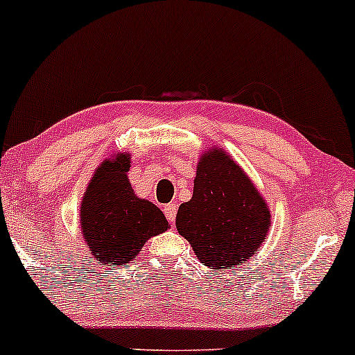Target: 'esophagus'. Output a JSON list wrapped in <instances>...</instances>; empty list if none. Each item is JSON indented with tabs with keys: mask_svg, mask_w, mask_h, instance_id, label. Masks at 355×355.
<instances>
[{
	"mask_svg": "<svg viewBox=\"0 0 355 355\" xmlns=\"http://www.w3.org/2000/svg\"><path fill=\"white\" fill-rule=\"evenodd\" d=\"M164 211H165L166 220L173 223L175 222V217H177V205H175V203H168V205H165Z\"/></svg>",
	"mask_w": 355,
	"mask_h": 355,
	"instance_id": "34e87169",
	"label": "esophagus"
}]
</instances>
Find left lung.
Here are the masks:
<instances>
[{
	"mask_svg": "<svg viewBox=\"0 0 355 355\" xmlns=\"http://www.w3.org/2000/svg\"><path fill=\"white\" fill-rule=\"evenodd\" d=\"M266 198L232 158L214 145L197 164L193 195L178 207V234L193 254L215 272L245 263L262 247L270 230Z\"/></svg>",
	"mask_w": 355,
	"mask_h": 355,
	"instance_id": "8db88e82",
	"label": "left lung"
}]
</instances>
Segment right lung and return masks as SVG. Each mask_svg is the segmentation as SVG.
<instances>
[{"label":"right lung","instance_id":"1","mask_svg":"<svg viewBox=\"0 0 355 355\" xmlns=\"http://www.w3.org/2000/svg\"><path fill=\"white\" fill-rule=\"evenodd\" d=\"M130 153L96 166L80 203L83 240L100 266L115 268L137 259L145 242L170 229L164 211L137 197L128 180Z\"/></svg>","mask_w":355,"mask_h":355}]
</instances>
